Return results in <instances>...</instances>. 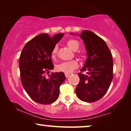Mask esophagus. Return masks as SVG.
Here are the masks:
<instances>
[{"mask_svg":"<svg viewBox=\"0 0 131 131\" xmlns=\"http://www.w3.org/2000/svg\"><path fill=\"white\" fill-rule=\"evenodd\" d=\"M70 75V74L69 73H65V76H66V78H69Z\"/></svg>","mask_w":131,"mask_h":131,"instance_id":"34e87169","label":"esophagus"}]
</instances>
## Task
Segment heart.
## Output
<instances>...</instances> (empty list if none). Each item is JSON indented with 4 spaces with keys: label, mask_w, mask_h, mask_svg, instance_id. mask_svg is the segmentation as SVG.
<instances>
[{
    "label": "heart",
    "mask_w": 131,
    "mask_h": 131,
    "mask_svg": "<svg viewBox=\"0 0 131 131\" xmlns=\"http://www.w3.org/2000/svg\"><path fill=\"white\" fill-rule=\"evenodd\" d=\"M67 45L73 51H76L79 47V43L78 40L75 39H70L67 41ZM57 51H58V46L55 45L52 49L51 52V57L52 58H54L56 57ZM79 66L78 62L76 60H71L70 61L63 62L57 66V69L58 71L68 73H71L78 68Z\"/></svg>",
    "instance_id": "heart-1"
}]
</instances>
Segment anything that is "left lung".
I'll list each match as a JSON object with an SVG mask.
<instances>
[{"instance_id":"1","label":"left lung","mask_w":131,"mask_h":131,"mask_svg":"<svg viewBox=\"0 0 131 131\" xmlns=\"http://www.w3.org/2000/svg\"><path fill=\"white\" fill-rule=\"evenodd\" d=\"M78 36L85 45L87 58L78 73L80 82L76 92L82 101L92 103L101 99L108 91L113 78V61L108 46L101 37L89 30H84ZM84 71L86 74L81 73Z\"/></svg>"}]
</instances>
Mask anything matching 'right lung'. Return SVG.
Instances as JSON below:
<instances>
[{
	"mask_svg": "<svg viewBox=\"0 0 131 131\" xmlns=\"http://www.w3.org/2000/svg\"><path fill=\"white\" fill-rule=\"evenodd\" d=\"M64 35L58 33L50 37L46 33L40 34L28 41L21 53V83L30 97L37 103L49 104L56 101L60 86L66 79L63 72L51 73L47 77L45 74L53 69L51 52Z\"/></svg>",
	"mask_w": 131,
	"mask_h": 131,
	"instance_id": "right-lung-1",
	"label": "right lung"
}]
</instances>
